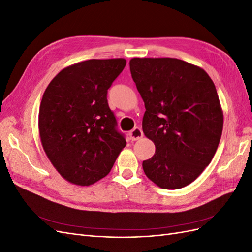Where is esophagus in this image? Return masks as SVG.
I'll return each instance as SVG.
<instances>
[{"label": "esophagus", "instance_id": "esophagus-1", "mask_svg": "<svg viewBox=\"0 0 252 252\" xmlns=\"http://www.w3.org/2000/svg\"><path fill=\"white\" fill-rule=\"evenodd\" d=\"M129 136H130V139L132 141H136V140L141 139L142 136H143L142 129L140 127H135L134 129H132L130 132H129Z\"/></svg>", "mask_w": 252, "mask_h": 252}]
</instances>
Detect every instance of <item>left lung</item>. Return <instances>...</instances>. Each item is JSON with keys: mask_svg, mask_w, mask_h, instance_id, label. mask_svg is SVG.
Instances as JSON below:
<instances>
[{"mask_svg": "<svg viewBox=\"0 0 252 252\" xmlns=\"http://www.w3.org/2000/svg\"><path fill=\"white\" fill-rule=\"evenodd\" d=\"M130 72L145 103L143 131L156 154L143 162L164 189L192 183L209 165L223 130L215 84L202 68L172 58H134Z\"/></svg>", "mask_w": 252, "mask_h": 252, "instance_id": "1", "label": "left lung"}]
</instances>
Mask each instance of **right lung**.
<instances>
[{"instance_id":"1","label":"right lung","mask_w":252,"mask_h":252,"mask_svg":"<svg viewBox=\"0 0 252 252\" xmlns=\"http://www.w3.org/2000/svg\"><path fill=\"white\" fill-rule=\"evenodd\" d=\"M124 59L88 60L60 71L45 90L39 112L43 148L68 182L88 186L109 173L126 146L107 93Z\"/></svg>"}]
</instances>
